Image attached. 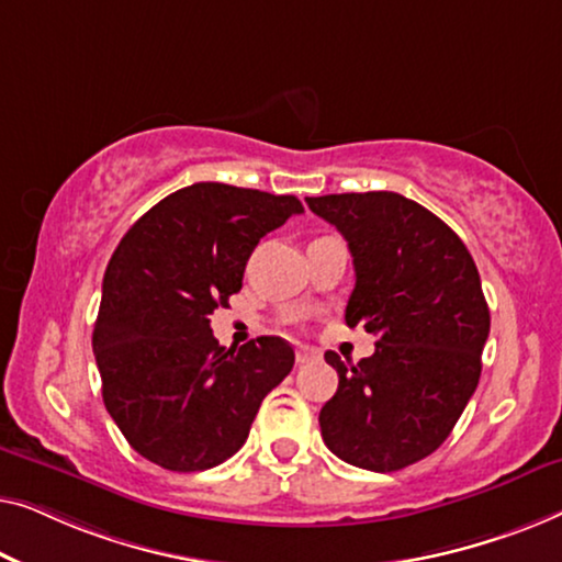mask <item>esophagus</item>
Returning <instances> with one entry per match:
<instances>
[{
	"instance_id": "34e87169",
	"label": "esophagus",
	"mask_w": 562,
	"mask_h": 562,
	"mask_svg": "<svg viewBox=\"0 0 562 562\" xmlns=\"http://www.w3.org/2000/svg\"><path fill=\"white\" fill-rule=\"evenodd\" d=\"M295 359H297V363H311L315 359H321V353L315 351V349H311V346H297Z\"/></svg>"
}]
</instances>
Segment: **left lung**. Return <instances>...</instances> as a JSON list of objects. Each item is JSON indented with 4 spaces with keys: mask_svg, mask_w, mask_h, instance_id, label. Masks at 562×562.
Masks as SVG:
<instances>
[{
    "mask_svg": "<svg viewBox=\"0 0 562 562\" xmlns=\"http://www.w3.org/2000/svg\"><path fill=\"white\" fill-rule=\"evenodd\" d=\"M305 201L349 241L346 326L376 336L359 363L326 351L338 390L321 409L323 442L359 469L400 471L442 446L476 392L492 323L479 270L453 228L400 193Z\"/></svg>",
    "mask_w": 562,
    "mask_h": 562,
    "instance_id": "obj_1",
    "label": "left lung"
}]
</instances>
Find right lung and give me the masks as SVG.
Instances as JSON below:
<instances>
[{"label": "right lung", "mask_w": 562, "mask_h": 562, "mask_svg": "<svg viewBox=\"0 0 562 562\" xmlns=\"http://www.w3.org/2000/svg\"><path fill=\"white\" fill-rule=\"evenodd\" d=\"M295 213V195L193 183L153 205L114 249L93 357L109 415L147 461L178 473L224 463L290 374L284 338L226 349L211 315L241 290L259 239Z\"/></svg>", "instance_id": "1"}]
</instances>
